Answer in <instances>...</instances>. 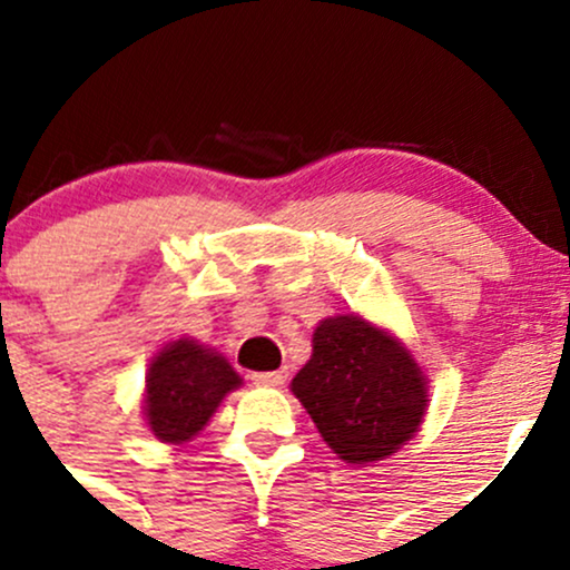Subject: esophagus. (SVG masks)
Returning <instances> with one entry per match:
<instances>
[{
    "label": "esophagus",
    "mask_w": 570,
    "mask_h": 570,
    "mask_svg": "<svg viewBox=\"0 0 570 570\" xmlns=\"http://www.w3.org/2000/svg\"><path fill=\"white\" fill-rule=\"evenodd\" d=\"M254 384L259 386H281L286 381V371H267V373H254Z\"/></svg>",
    "instance_id": "1"
}]
</instances>
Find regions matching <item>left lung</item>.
Segmentation results:
<instances>
[{
    "label": "left lung",
    "instance_id": "8db88e82",
    "mask_svg": "<svg viewBox=\"0 0 570 570\" xmlns=\"http://www.w3.org/2000/svg\"><path fill=\"white\" fill-rule=\"evenodd\" d=\"M292 392L327 446L352 465L395 454L428 411V379L409 348L354 314L318 322L314 354Z\"/></svg>",
    "mask_w": 570,
    "mask_h": 570
}]
</instances>
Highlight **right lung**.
I'll use <instances>...</instances> for the list:
<instances>
[{"mask_svg":"<svg viewBox=\"0 0 570 570\" xmlns=\"http://www.w3.org/2000/svg\"><path fill=\"white\" fill-rule=\"evenodd\" d=\"M243 379L214 348L180 337L167 343L151 360L146 376L148 428L165 443H184L199 433L224 397Z\"/></svg>","mask_w":570,"mask_h":570,"instance_id":"right-lung-1","label":"right lung"}]
</instances>
